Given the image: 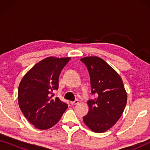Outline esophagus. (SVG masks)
I'll use <instances>...</instances> for the list:
<instances>
[{"mask_svg":"<svg viewBox=\"0 0 150 150\" xmlns=\"http://www.w3.org/2000/svg\"><path fill=\"white\" fill-rule=\"evenodd\" d=\"M79 101L78 100H74V101H71L70 102V104H71V105H75V104H77L78 103H79Z\"/></svg>","mask_w":150,"mask_h":150,"instance_id":"esophagus-1","label":"esophagus"}]
</instances>
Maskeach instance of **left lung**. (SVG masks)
I'll return each instance as SVG.
<instances>
[{
  "label": "left lung",
  "instance_id": "1",
  "mask_svg": "<svg viewBox=\"0 0 150 150\" xmlns=\"http://www.w3.org/2000/svg\"><path fill=\"white\" fill-rule=\"evenodd\" d=\"M87 67L91 93L97 95L89 100V112L83 122L92 131L104 132L115 124L127 102V94L120 75L106 61L98 57L81 59Z\"/></svg>",
  "mask_w": 150,
  "mask_h": 150
}]
</instances>
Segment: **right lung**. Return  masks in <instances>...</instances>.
I'll return each instance as SVG.
<instances>
[{"mask_svg":"<svg viewBox=\"0 0 150 150\" xmlns=\"http://www.w3.org/2000/svg\"><path fill=\"white\" fill-rule=\"evenodd\" d=\"M70 57H48L24 75L18 87V104L25 117L36 128L46 130L59 122L68 106L54 98L59 77Z\"/></svg>","mask_w":150,"mask_h":150,"instance_id":"right-lung-1","label":"right lung"}]
</instances>
